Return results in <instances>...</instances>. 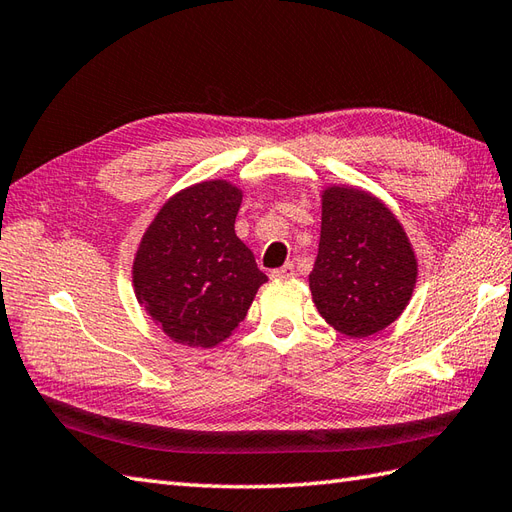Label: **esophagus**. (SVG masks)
Wrapping results in <instances>:
<instances>
[{"label": "esophagus", "instance_id": "34e87169", "mask_svg": "<svg viewBox=\"0 0 512 512\" xmlns=\"http://www.w3.org/2000/svg\"><path fill=\"white\" fill-rule=\"evenodd\" d=\"M294 275H296L294 264H285V266H281L277 270H272V277H275V279H292Z\"/></svg>", "mask_w": 512, "mask_h": 512}]
</instances>
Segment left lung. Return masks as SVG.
I'll list each match as a JSON object with an SVG mask.
<instances>
[{
    "label": "left lung",
    "mask_w": 512,
    "mask_h": 512,
    "mask_svg": "<svg viewBox=\"0 0 512 512\" xmlns=\"http://www.w3.org/2000/svg\"><path fill=\"white\" fill-rule=\"evenodd\" d=\"M419 277L410 237L382 198L353 185L320 192V242L310 290L340 334L368 338L406 310Z\"/></svg>",
    "instance_id": "8db88e82"
}]
</instances>
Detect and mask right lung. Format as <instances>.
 Instances as JSON below:
<instances>
[{"label": "right lung", "mask_w": 512, "mask_h": 512, "mask_svg": "<svg viewBox=\"0 0 512 512\" xmlns=\"http://www.w3.org/2000/svg\"><path fill=\"white\" fill-rule=\"evenodd\" d=\"M244 192L213 178L163 202L139 240L133 290L165 336L189 349H213L246 318L268 277L235 235Z\"/></svg>", "instance_id": "add662e5"}]
</instances>
